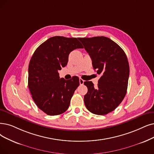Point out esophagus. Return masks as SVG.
Masks as SVG:
<instances>
[{
    "label": "esophagus",
    "mask_w": 154,
    "mask_h": 154,
    "mask_svg": "<svg viewBox=\"0 0 154 154\" xmlns=\"http://www.w3.org/2000/svg\"><path fill=\"white\" fill-rule=\"evenodd\" d=\"M84 80L83 79H81V78H79V84H80L81 85H83V83H84Z\"/></svg>",
    "instance_id": "34e87169"
}]
</instances>
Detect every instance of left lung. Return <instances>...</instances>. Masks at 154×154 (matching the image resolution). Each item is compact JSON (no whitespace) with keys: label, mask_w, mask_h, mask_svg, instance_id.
Listing matches in <instances>:
<instances>
[{"label":"left lung","mask_w":154,"mask_h":154,"mask_svg":"<svg viewBox=\"0 0 154 154\" xmlns=\"http://www.w3.org/2000/svg\"><path fill=\"white\" fill-rule=\"evenodd\" d=\"M90 56L92 66L101 77L97 87L85 82L88 88L84 96L86 107L91 113L106 115L121 103L126 95L130 66L124 51L106 36L79 38Z\"/></svg>","instance_id":"obj_1"}]
</instances>
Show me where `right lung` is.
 Returning a JSON list of instances; mask_svg holds the SVG:
<instances>
[{
  "mask_svg": "<svg viewBox=\"0 0 154 154\" xmlns=\"http://www.w3.org/2000/svg\"><path fill=\"white\" fill-rule=\"evenodd\" d=\"M83 47L76 38L56 36L36 49L28 67V87L37 107L48 115L64 113L79 85V78L66 80L59 70L68 62L69 54Z\"/></svg>",
  "mask_w": 154,
  "mask_h": 154,
  "instance_id": "1",
  "label": "right lung"
}]
</instances>
